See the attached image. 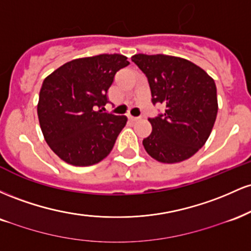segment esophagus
<instances>
[{
  "mask_svg": "<svg viewBox=\"0 0 251 251\" xmlns=\"http://www.w3.org/2000/svg\"><path fill=\"white\" fill-rule=\"evenodd\" d=\"M140 117H132V116H128V120H131V122H137V120H139Z\"/></svg>",
  "mask_w": 251,
  "mask_h": 251,
  "instance_id": "obj_1",
  "label": "esophagus"
}]
</instances>
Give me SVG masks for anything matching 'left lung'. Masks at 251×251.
<instances>
[{"label":"left lung","mask_w":251,"mask_h":251,"mask_svg":"<svg viewBox=\"0 0 251 251\" xmlns=\"http://www.w3.org/2000/svg\"><path fill=\"white\" fill-rule=\"evenodd\" d=\"M132 61L148 77L152 103L165 106L163 113L149 118L152 132L143 140L146 152L168 164L192 157L208 140L217 117L215 81L181 57L137 54Z\"/></svg>","instance_id":"obj_1"}]
</instances>
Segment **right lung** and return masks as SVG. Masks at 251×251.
<instances>
[{"label": "right lung", "mask_w": 251, "mask_h": 251, "mask_svg": "<svg viewBox=\"0 0 251 251\" xmlns=\"http://www.w3.org/2000/svg\"><path fill=\"white\" fill-rule=\"evenodd\" d=\"M120 54H100L65 63L42 83L37 116L50 148L75 166L101 162L125 127V116L103 112L117 72L128 66Z\"/></svg>", "instance_id": "add662e5"}]
</instances>
